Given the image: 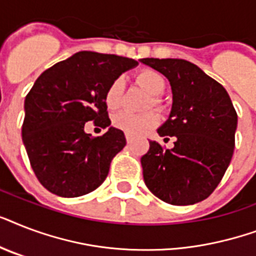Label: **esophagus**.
<instances>
[{
	"instance_id": "obj_1",
	"label": "esophagus",
	"mask_w": 256,
	"mask_h": 256,
	"mask_svg": "<svg viewBox=\"0 0 256 256\" xmlns=\"http://www.w3.org/2000/svg\"><path fill=\"white\" fill-rule=\"evenodd\" d=\"M132 140H134V138H132V136H128V134H126V142H128V144H132Z\"/></svg>"
}]
</instances>
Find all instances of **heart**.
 <instances>
[{"label":"heart","mask_w":256,"mask_h":256,"mask_svg":"<svg viewBox=\"0 0 256 256\" xmlns=\"http://www.w3.org/2000/svg\"><path fill=\"white\" fill-rule=\"evenodd\" d=\"M136 81L140 82L142 88L148 90V94H152V104H156L160 102L158 96L166 88V80L160 72L154 69L140 70L136 74ZM122 92H124V78H114L104 92V104L110 110H114L120 106ZM156 124H158V116L152 112H142V114L120 112L112 116V124L128 136H140L152 126H156Z\"/></svg>","instance_id":"heart-1"}]
</instances>
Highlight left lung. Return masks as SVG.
I'll list each match as a JSON object with an SVG mask.
<instances>
[{"label":"left lung","mask_w":256,"mask_h":256,"mask_svg":"<svg viewBox=\"0 0 256 256\" xmlns=\"http://www.w3.org/2000/svg\"><path fill=\"white\" fill-rule=\"evenodd\" d=\"M140 61L164 74L172 92L170 116L156 132L174 136V148L164 150L150 140L140 158L144 183L160 200L174 206L202 202L219 184L234 152L238 116L230 96L188 61Z\"/></svg>","instance_id":"left-lung-1"}]
</instances>
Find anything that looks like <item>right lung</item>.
Returning a JSON list of instances; mask_svg holds the SVG:
<instances>
[{"label":"right lung","mask_w":256,"mask_h":256,"mask_svg":"<svg viewBox=\"0 0 256 256\" xmlns=\"http://www.w3.org/2000/svg\"><path fill=\"white\" fill-rule=\"evenodd\" d=\"M138 62L114 54L78 52L45 70L25 98L22 142L34 174L45 188L76 198L100 187L112 160L126 144L122 130L110 126L104 92L114 78ZM108 132H84V124Z\"/></svg>","instance_id":"right-lung-1"}]
</instances>
